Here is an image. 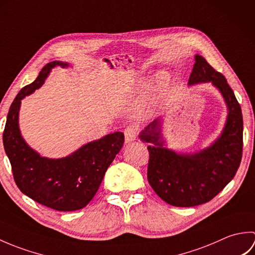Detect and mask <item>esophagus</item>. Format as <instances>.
<instances>
[{
    "label": "esophagus",
    "mask_w": 255,
    "mask_h": 255,
    "mask_svg": "<svg viewBox=\"0 0 255 255\" xmlns=\"http://www.w3.org/2000/svg\"><path fill=\"white\" fill-rule=\"evenodd\" d=\"M137 128L134 126H128L126 129H125V141H126V143H129L133 141L134 139H136L137 137Z\"/></svg>",
    "instance_id": "34e87169"
}]
</instances>
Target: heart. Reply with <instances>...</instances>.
<instances>
[{"label": "heart", "mask_w": 255, "mask_h": 255, "mask_svg": "<svg viewBox=\"0 0 255 255\" xmlns=\"http://www.w3.org/2000/svg\"><path fill=\"white\" fill-rule=\"evenodd\" d=\"M150 79L149 78H143L141 81H140V86L143 89H148L150 86ZM167 85V79L165 75L160 74L158 78H156V88H155V92L156 95H161L166 89Z\"/></svg>", "instance_id": "obj_1"}]
</instances>
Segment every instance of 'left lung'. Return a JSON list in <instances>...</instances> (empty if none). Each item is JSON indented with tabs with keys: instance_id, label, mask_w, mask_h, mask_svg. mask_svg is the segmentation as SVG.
I'll use <instances>...</instances> for the list:
<instances>
[{
	"instance_id": "obj_1",
	"label": "left lung",
	"mask_w": 255,
	"mask_h": 255,
	"mask_svg": "<svg viewBox=\"0 0 255 255\" xmlns=\"http://www.w3.org/2000/svg\"><path fill=\"white\" fill-rule=\"evenodd\" d=\"M210 82L219 90L228 107L223 132L199 152L176 153L164 148L160 119L149 124L139 138L148 145V181L156 195L176 207H193L213 199L239 169L243 148V119L239 102L220 72L202 56H195L188 85Z\"/></svg>"
}]
</instances>
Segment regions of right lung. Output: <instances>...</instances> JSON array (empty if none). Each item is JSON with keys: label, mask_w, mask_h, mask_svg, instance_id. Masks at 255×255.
<instances>
[{"label": "right lung", "mask_w": 255, "mask_h": 255, "mask_svg": "<svg viewBox=\"0 0 255 255\" xmlns=\"http://www.w3.org/2000/svg\"><path fill=\"white\" fill-rule=\"evenodd\" d=\"M68 66L61 61L49 62L34 82L19 91L9 107L3 132L4 150L20 192L59 211L78 210L91 202L125 141L123 132L110 133L61 159L41 156L25 142L18 127L20 101L44 84L52 68Z\"/></svg>", "instance_id": "right-lung-1"}]
</instances>
